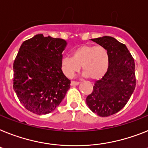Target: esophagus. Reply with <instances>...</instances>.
Masks as SVG:
<instances>
[{"label":"esophagus","mask_w":148,"mask_h":148,"mask_svg":"<svg viewBox=\"0 0 148 148\" xmlns=\"http://www.w3.org/2000/svg\"><path fill=\"white\" fill-rule=\"evenodd\" d=\"M70 85H71L72 86H75V85H79V82L72 81L71 83H70Z\"/></svg>","instance_id":"34e87169"}]
</instances>
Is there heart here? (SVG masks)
<instances>
[{
	"mask_svg": "<svg viewBox=\"0 0 148 148\" xmlns=\"http://www.w3.org/2000/svg\"><path fill=\"white\" fill-rule=\"evenodd\" d=\"M107 50L103 46L83 45L73 51V57L66 56L61 60V70L68 78H72L82 66L83 75L92 80L102 79L109 68Z\"/></svg>",
	"mask_w": 148,
	"mask_h": 148,
	"instance_id": "1",
	"label": "heart"
}]
</instances>
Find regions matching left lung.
Listing matches in <instances>:
<instances>
[{
  "instance_id": "left-lung-1",
  "label": "left lung",
  "mask_w": 148,
  "mask_h": 148,
  "mask_svg": "<svg viewBox=\"0 0 148 148\" xmlns=\"http://www.w3.org/2000/svg\"><path fill=\"white\" fill-rule=\"evenodd\" d=\"M108 51L109 68L97 81L93 91L86 98V103L93 113L105 117L123 109L135 90V65L125 45L110 36L91 39Z\"/></svg>"
}]
</instances>
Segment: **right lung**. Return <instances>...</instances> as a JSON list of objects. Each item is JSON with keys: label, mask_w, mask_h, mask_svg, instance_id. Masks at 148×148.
Listing matches in <instances>:
<instances>
[{"label": "right lung", "mask_w": 148, "mask_h": 148, "mask_svg": "<svg viewBox=\"0 0 148 148\" xmlns=\"http://www.w3.org/2000/svg\"><path fill=\"white\" fill-rule=\"evenodd\" d=\"M66 45L63 39L38 34L19 47L13 63V88L22 104L32 113H51L70 88V80L60 66Z\"/></svg>", "instance_id": "right-lung-1"}]
</instances>
